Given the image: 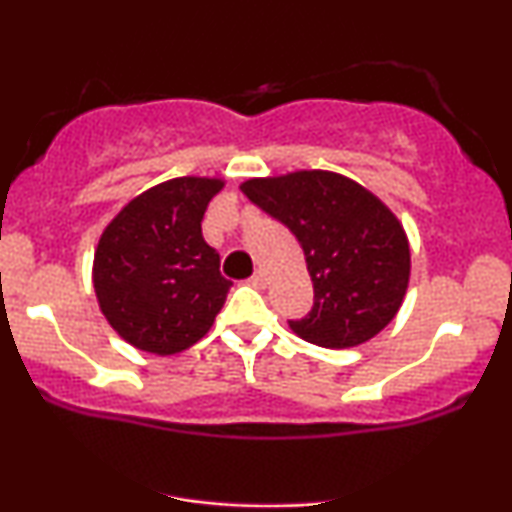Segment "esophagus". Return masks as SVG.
I'll use <instances>...</instances> for the list:
<instances>
[{
  "mask_svg": "<svg viewBox=\"0 0 512 512\" xmlns=\"http://www.w3.org/2000/svg\"><path fill=\"white\" fill-rule=\"evenodd\" d=\"M250 284L252 286H260V289H262V286H267V274H264L262 269H257V272L250 276Z\"/></svg>",
  "mask_w": 512,
  "mask_h": 512,
  "instance_id": "esophagus-1",
  "label": "esophagus"
}]
</instances>
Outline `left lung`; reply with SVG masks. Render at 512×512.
<instances>
[{
  "label": "left lung",
  "instance_id": "1",
  "mask_svg": "<svg viewBox=\"0 0 512 512\" xmlns=\"http://www.w3.org/2000/svg\"><path fill=\"white\" fill-rule=\"evenodd\" d=\"M298 238L313 279V310L289 327L305 342L349 349L385 330L409 286V240L373 192L330 170H296L240 185Z\"/></svg>",
  "mask_w": 512,
  "mask_h": 512
}]
</instances>
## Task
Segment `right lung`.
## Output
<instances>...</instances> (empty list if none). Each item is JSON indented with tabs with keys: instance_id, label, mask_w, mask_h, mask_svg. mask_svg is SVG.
<instances>
[{
	"instance_id": "right-lung-1",
	"label": "right lung",
	"mask_w": 512,
	"mask_h": 512,
	"mask_svg": "<svg viewBox=\"0 0 512 512\" xmlns=\"http://www.w3.org/2000/svg\"><path fill=\"white\" fill-rule=\"evenodd\" d=\"M219 178H173L127 202L93 255V289L110 327L137 349L180 354L197 344L226 303L231 281L202 219Z\"/></svg>"
}]
</instances>
